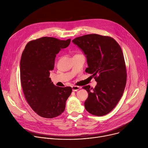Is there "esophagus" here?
Returning a JSON list of instances; mask_svg holds the SVG:
<instances>
[{"mask_svg": "<svg viewBox=\"0 0 148 148\" xmlns=\"http://www.w3.org/2000/svg\"><path fill=\"white\" fill-rule=\"evenodd\" d=\"M81 87H79V86H74L72 87V89H73V91H76L79 89H81Z\"/></svg>", "mask_w": 148, "mask_h": 148, "instance_id": "1", "label": "esophagus"}]
</instances>
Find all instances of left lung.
<instances>
[{
    "mask_svg": "<svg viewBox=\"0 0 148 148\" xmlns=\"http://www.w3.org/2000/svg\"><path fill=\"white\" fill-rule=\"evenodd\" d=\"M73 42L86 55L88 67L86 72L97 82L94 88L89 85L82 87L88 93L85 108L94 115H107L116 107L126 86L127 74L122 49L113 38L97 34L76 37Z\"/></svg>",
    "mask_w": 148,
    "mask_h": 148,
    "instance_id": "8db88e82",
    "label": "left lung"
}]
</instances>
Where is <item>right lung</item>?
I'll list each match as a JSON object with an SVG mask.
<instances>
[{
	"label": "right lung",
	"mask_w": 148,
	"mask_h": 148,
	"mask_svg": "<svg viewBox=\"0 0 148 148\" xmlns=\"http://www.w3.org/2000/svg\"><path fill=\"white\" fill-rule=\"evenodd\" d=\"M70 41V38L41 37L29 41L22 53L20 68L23 91L30 107L41 117L53 118L61 115L71 94V87H57L49 77L56 54Z\"/></svg>",
	"instance_id": "right-lung-1"
}]
</instances>
